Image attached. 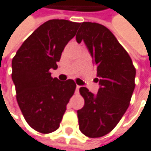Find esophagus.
Listing matches in <instances>:
<instances>
[{
  "instance_id": "34e87169",
  "label": "esophagus",
  "mask_w": 151,
  "mask_h": 151,
  "mask_svg": "<svg viewBox=\"0 0 151 151\" xmlns=\"http://www.w3.org/2000/svg\"><path fill=\"white\" fill-rule=\"evenodd\" d=\"M80 88H81V86H79V85H77V86H76V91H79V90H80Z\"/></svg>"
}]
</instances>
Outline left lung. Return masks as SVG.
Here are the masks:
<instances>
[{"label": "left lung", "mask_w": 151, "mask_h": 151, "mask_svg": "<svg viewBox=\"0 0 151 151\" xmlns=\"http://www.w3.org/2000/svg\"><path fill=\"white\" fill-rule=\"evenodd\" d=\"M88 48L97 70L101 87L97 94L81 87L84 106L77 111L80 130L89 138L111 132L129 108L135 89L136 69L113 33L96 22H82L76 35Z\"/></svg>", "instance_id": "8db88e82"}]
</instances>
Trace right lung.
<instances>
[{"mask_svg":"<svg viewBox=\"0 0 151 151\" xmlns=\"http://www.w3.org/2000/svg\"><path fill=\"white\" fill-rule=\"evenodd\" d=\"M79 22L50 20L29 36L12 59V78L17 102L33 129L47 134L60 127L76 84L52 78L62 50L76 34Z\"/></svg>","mask_w":151,"mask_h":151,"instance_id":"1","label":"right lung"}]
</instances>
